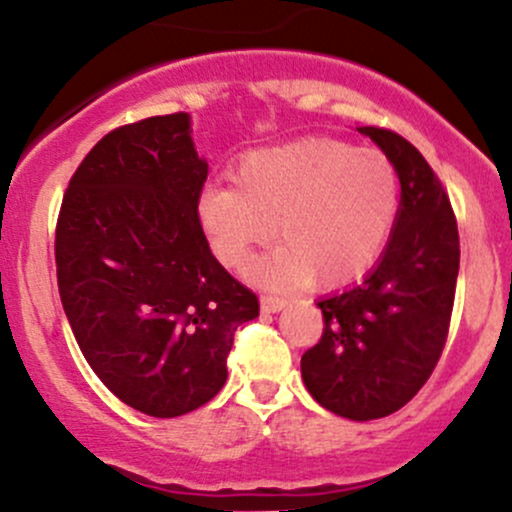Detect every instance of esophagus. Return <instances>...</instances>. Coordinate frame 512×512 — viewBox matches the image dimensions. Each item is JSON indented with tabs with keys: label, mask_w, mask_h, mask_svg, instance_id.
<instances>
[{
	"label": "esophagus",
	"mask_w": 512,
	"mask_h": 512,
	"mask_svg": "<svg viewBox=\"0 0 512 512\" xmlns=\"http://www.w3.org/2000/svg\"><path fill=\"white\" fill-rule=\"evenodd\" d=\"M286 305V301L281 296H274V293H264L260 298V308L264 313H276V310H281Z\"/></svg>",
	"instance_id": "obj_1"
}]
</instances>
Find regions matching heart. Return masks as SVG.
I'll use <instances>...</instances> for the list:
<instances>
[{"instance_id": "b5f03b06", "label": "heart", "mask_w": 512, "mask_h": 512, "mask_svg": "<svg viewBox=\"0 0 512 512\" xmlns=\"http://www.w3.org/2000/svg\"><path fill=\"white\" fill-rule=\"evenodd\" d=\"M231 180L233 190H204L199 221L216 260L236 272L276 231L284 245L252 267L264 286H342L378 260L397 221L399 175L390 158L337 139L255 151Z\"/></svg>"}]
</instances>
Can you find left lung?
Masks as SVG:
<instances>
[{"label": "left lung", "instance_id": "obj_1", "mask_svg": "<svg viewBox=\"0 0 512 512\" xmlns=\"http://www.w3.org/2000/svg\"><path fill=\"white\" fill-rule=\"evenodd\" d=\"M390 158L402 185L392 236L361 284L317 301L322 337L301 358L303 383L325 409L351 421L402 409L448 342L460 236L443 182L421 151L385 127H361Z\"/></svg>", "mask_w": 512, "mask_h": 512}]
</instances>
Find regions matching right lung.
<instances>
[{"label": "right lung", "instance_id": "add662e5", "mask_svg": "<svg viewBox=\"0 0 512 512\" xmlns=\"http://www.w3.org/2000/svg\"><path fill=\"white\" fill-rule=\"evenodd\" d=\"M207 173L190 115L146 117L88 151L57 216V286L76 344L117 399L158 419L219 395L233 334L260 315L211 255L197 211Z\"/></svg>", "mask_w": 512, "mask_h": 512}]
</instances>
